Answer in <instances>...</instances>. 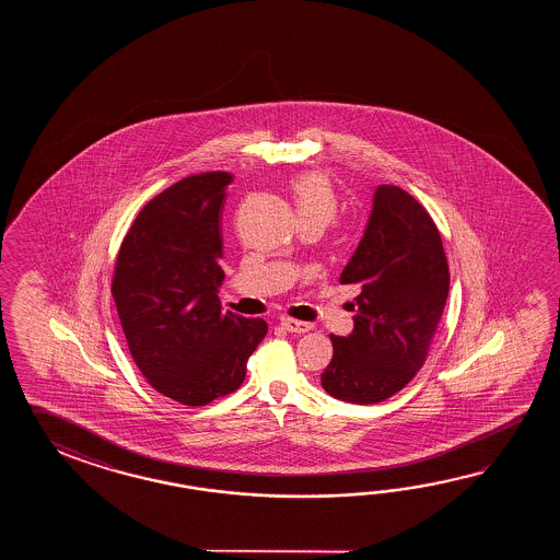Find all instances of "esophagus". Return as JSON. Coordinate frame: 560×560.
Segmentation results:
<instances>
[{
  "mask_svg": "<svg viewBox=\"0 0 560 560\" xmlns=\"http://www.w3.org/2000/svg\"><path fill=\"white\" fill-rule=\"evenodd\" d=\"M282 326L288 332L294 334L310 332L314 328L310 322L294 320V318H282Z\"/></svg>",
  "mask_w": 560,
  "mask_h": 560,
  "instance_id": "1",
  "label": "esophagus"
}]
</instances>
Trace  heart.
Masks as SVG:
<instances>
[{
	"label": "heart",
	"mask_w": 560,
	"mask_h": 560,
	"mask_svg": "<svg viewBox=\"0 0 560 560\" xmlns=\"http://www.w3.org/2000/svg\"><path fill=\"white\" fill-rule=\"evenodd\" d=\"M292 196L300 220H322L328 224L340 210V198L332 182L322 172H304L292 179Z\"/></svg>",
	"instance_id": "obj_1"
}]
</instances>
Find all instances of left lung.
I'll return each mask as SVG.
<instances>
[{"mask_svg": "<svg viewBox=\"0 0 560 560\" xmlns=\"http://www.w3.org/2000/svg\"><path fill=\"white\" fill-rule=\"evenodd\" d=\"M340 282L360 285L354 330L330 334L322 388L336 400L376 405L422 369L448 298V262L427 208L398 186H378Z\"/></svg>", "mask_w": 560, "mask_h": 560, "instance_id": "obj_1", "label": "left lung"}]
</instances>
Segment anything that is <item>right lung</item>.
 I'll list each match as a JSON object with an SVG mask.
<instances>
[{"mask_svg":"<svg viewBox=\"0 0 560 560\" xmlns=\"http://www.w3.org/2000/svg\"><path fill=\"white\" fill-rule=\"evenodd\" d=\"M230 172H202L160 191L136 215L112 278L121 330L150 386L179 405L238 390L268 324L222 312L218 285Z\"/></svg>","mask_w":560,"mask_h":560,"instance_id":"add662e5","label":"right lung"}]
</instances>
